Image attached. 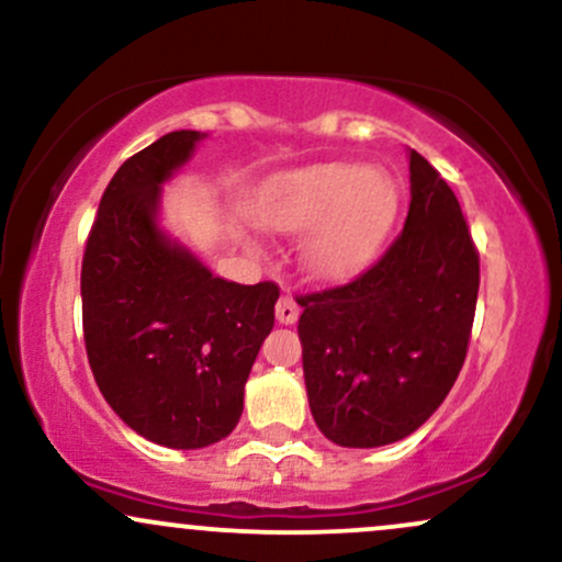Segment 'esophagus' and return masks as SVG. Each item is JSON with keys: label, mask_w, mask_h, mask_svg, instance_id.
<instances>
[{"label": "esophagus", "mask_w": 562, "mask_h": 562, "mask_svg": "<svg viewBox=\"0 0 562 562\" xmlns=\"http://www.w3.org/2000/svg\"><path fill=\"white\" fill-rule=\"evenodd\" d=\"M274 314H277V322H280V325H293V322H299L301 308H299V303H295L293 295H280Z\"/></svg>", "instance_id": "34e87169"}]
</instances>
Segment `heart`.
Here are the masks:
<instances>
[{"label": "heart", "mask_w": 562, "mask_h": 562, "mask_svg": "<svg viewBox=\"0 0 562 562\" xmlns=\"http://www.w3.org/2000/svg\"><path fill=\"white\" fill-rule=\"evenodd\" d=\"M398 209L396 182L383 169L319 166L277 182L259 205L263 227L308 237L303 267L319 280L359 274L383 248Z\"/></svg>", "instance_id": "obj_1"}]
</instances>
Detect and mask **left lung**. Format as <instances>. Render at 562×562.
Instances as JSON below:
<instances>
[{
	"label": "left lung",
	"mask_w": 562,
	"mask_h": 562,
	"mask_svg": "<svg viewBox=\"0 0 562 562\" xmlns=\"http://www.w3.org/2000/svg\"><path fill=\"white\" fill-rule=\"evenodd\" d=\"M409 192L402 235L364 274L295 299L308 406L338 447L415 434L465 362L479 250L451 187L415 150Z\"/></svg>",
	"instance_id": "left-lung-1"
}]
</instances>
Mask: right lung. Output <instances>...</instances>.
Masks as SVG:
<instances>
[{
    "label": "right lung",
    "instance_id": "1",
    "mask_svg": "<svg viewBox=\"0 0 562 562\" xmlns=\"http://www.w3.org/2000/svg\"><path fill=\"white\" fill-rule=\"evenodd\" d=\"M205 134L171 132L115 171L81 263L83 344L105 402L169 449L227 438L274 327V282L214 277L158 227L160 184Z\"/></svg>",
    "mask_w": 562,
    "mask_h": 562
}]
</instances>
